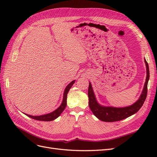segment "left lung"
Here are the masks:
<instances>
[{"label": "left lung", "mask_w": 157, "mask_h": 157, "mask_svg": "<svg viewBox=\"0 0 157 157\" xmlns=\"http://www.w3.org/2000/svg\"><path fill=\"white\" fill-rule=\"evenodd\" d=\"M145 63L147 69V77L143 91H142L138 100L130 106L118 108L113 107H104L100 105L96 101L91 83H89L88 92L89 98V107L94 115L98 118H99V120L104 122L119 121L132 116L140 110V109L143 105L147 98V84H148L149 79V65L147 63L145 59Z\"/></svg>", "instance_id": "left-lung-1"}]
</instances>
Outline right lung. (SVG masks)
I'll list each match as a JSON object with an SVG mask.
<instances>
[{
    "mask_svg": "<svg viewBox=\"0 0 157 157\" xmlns=\"http://www.w3.org/2000/svg\"><path fill=\"white\" fill-rule=\"evenodd\" d=\"M75 80H73L71 82H70L67 87L65 88V91L63 93V101L61 103V105L56 109V110L54 111L53 112H52L50 113L46 114V115H40V116H31L29 115H27V114H25L27 116H28L29 117H31L33 119L35 120H37V121H52L55 120L56 118H58L61 114L62 113L64 109L67 105V94L69 91L70 88L72 87V86L73 85V84L75 83Z\"/></svg>",
    "mask_w": 157,
    "mask_h": 157,
    "instance_id": "obj_1",
    "label": "right lung"
}]
</instances>
